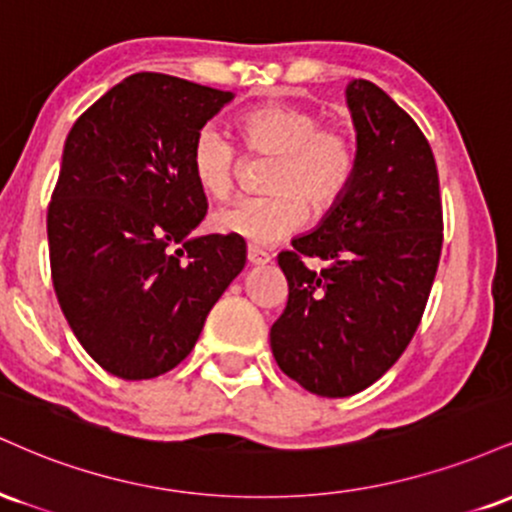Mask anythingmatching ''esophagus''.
Returning <instances> with one entry per match:
<instances>
[{
  "instance_id": "1",
  "label": "esophagus",
  "mask_w": 512,
  "mask_h": 512,
  "mask_svg": "<svg viewBox=\"0 0 512 512\" xmlns=\"http://www.w3.org/2000/svg\"><path fill=\"white\" fill-rule=\"evenodd\" d=\"M248 262L255 264V267H262V264L272 262V255H269L267 250H260V248H255V245H250V248H248Z\"/></svg>"
}]
</instances>
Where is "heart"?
<instances>
[{"label": "heart", "mask_w": 512, "mask_h": 512, "mask_svg": "<svg viewBox=\"0 0 512 512\" xmlns=\"http://www.w3.org/2000/svg\"><path fill=\"white\" fill-rule=\"evenodd\" d=\"M240 139L250 154L272 156L267 195L240 197L214 211L211 228L252 245H274L346 195L358 166L356 139L342 127H322V117L291 103H267L240 117ZM238 149L216 125H204L190 149V168L204 195H231Z\"/></svg>", "instance_id": "heart-1"}]
</instances>
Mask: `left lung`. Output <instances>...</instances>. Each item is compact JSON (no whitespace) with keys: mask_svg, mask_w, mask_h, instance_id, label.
I'll use <instances>...</instances> for the list:
<instances>
[{"mask_svg":"<svg viewBox=\"0 0 512 512\" xmlns=\"http://www.w3.org/2000/svg\"><path fill=\"white\" fill-rule=\"evenodd\" d=\"M358 166L310 233L279 252L289 303L269 344L279 368L320 397L366 390L404 354L443 248L438 168L424 132L366 79L346 86ZM303 256L326 267L305 268Z\"/></svg>","mask_w":512,"mask_h":512,"instance_id":"1","label":"left lung"}]
</instances>
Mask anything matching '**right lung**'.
Instances as JSON below:
<instances>
[{
  "label": "right lung",
  "mask_w": 512,
  "mask_h": 512,
  "mask_svg": "<svg viewBox=\"0 0 512 512\" xmlns=\"http://www.w3.org/2000/svg\"><path fill=\"white\" fill-rule=\"evenodd\" d=\"M231 101L178 76L132 74L64 142L48 207L52 286L86 354L117 378L178 366L243 272V238L190 236L207 214L192 142Z\"/></svg>",
  "instance_id": "right-lung-1"
}]
</instances>
